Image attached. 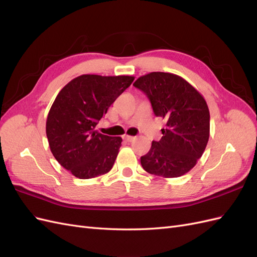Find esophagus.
Instances as JSON below:
<instances>
[{"mask_svg": "<svg viewBox=\"0 0 257 257\" xmlns=\"http://www.w3.org/2000/svg\"><path fill=\"white\" fill-rule=\"evenodd\" d=\"M124 139H125V141H126V142L131 143V142H133V141H135V137H134V136H128V135H125V136H124Z\"/></svg>", "mask_w": 257, "mask_h": 257, "instance_id": "esophagus-1", "label": "esophagus"}]
</instances>
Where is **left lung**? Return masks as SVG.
<instances>
[{"label":"left lung","instance_id":"8db88e82","mask_svg":"<svg viewBox=\"0 0 257 257\" xmlns=\"http://www.w3.org/2000/svg\"><path fill=\"white\" fill-rule=\"evenodd\" d=\"M134 87L149 98L154 114L166 120L162 138L141 158L149 174L177 178L196 165L208 144L210 113L205 98L180 76L153 72L139 77Z\"/></svg>","mask_w":257,"mask_h":257}]
</instances>
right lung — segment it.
Wrapping results in <instances>:
<instances>
[{
	"instance_id": "obj_1",
	"label": "right lung",
	"mask_w": 257,
	"mask_h": 257,
	"mask_svg": "<svg viewBox=\"0 0 257 257\" xmlns=\"http://www.w3.org/2000/svg\"><path fill=\"white\" fill-rule=\"evenodd\" d=\"M133 80V76L81 75L59 92L46 134L53 157L75 177L94 178L112 168L122 138L100 134L95 126Z\"/></svg>"
}]
</instances>
